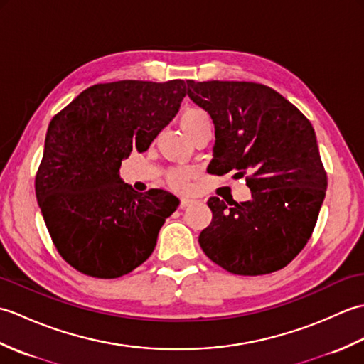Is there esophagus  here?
Masks as SVG:
<instances>
[{
  "instance_id": "1",
  "label": "esophagus",
  "mask_w": 364,
  "mask_h": 364,
  "mask_svg": "<svg viewBox=\"0 0 364 364\" xmlns=\"http://www.w3.org/2000/svg\"><path fill=\"white\" fill-rule=\"evenodd\" d=\"M194 203H196V198H192V197H183L181 202H180V206H181V208H188V206L194 205Z\"/></svg>"
}]
</instances>
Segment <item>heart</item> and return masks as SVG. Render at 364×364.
Masks as SVG:
<instances>
[{"label": "heart", "mask_w": 364, "mask_h": 364, "mask_svg": "<svg viewBox=\"0 0 364 364\" xmlns=\"http://www.w3.org/2000/svg\"><path fill=\"white\" fill-rule=\"evenodd\" d=\"M180 125L184 133L191 136L198 128L211 125V117L208 115L206 111L200 109V107H188V109H184L183 114L180 115ZM191 176H192V172L189 168L175 167L168 170L167 181L170 186L175 189H184L189 184Z\"/></svg>", "instance_id": "heart-1"}]
</instances>
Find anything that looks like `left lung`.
I'll return each instance as SVG.
<instances>
[{
    "label": "left lung",
    "mask_w": 364,
    "mask_h": 364,
    "mask_svg": "<svg viewBox=\"0 0 364 364\" xmlns=\"http://www.w3.org/2000/svg\"><path fill=\"white\" fill-rule=\"evenodd\" d=\"M188 95L214 123L208 172L245 173L249 202L208 200L213 220L198 236L215 264L236 275L280 270L304 249L326 198L314 129L274 89L245 81H186Z\"/></svg>",
    "instance_id": "obj_1"
}]
</instances>
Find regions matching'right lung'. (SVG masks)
Instances as JSON below:
<instances>
[{
  "label": "right lung",
  "instance_id": "right-lung-1",
  "mask_svg": "<svg viewBox=\"0 0 364 364\" xmlns=\"http://www.w3.org/2000/svg\"><path fill=\"white\" fill-rule=\"evenodd\" d=\"M184 95L183 80L95 84L50 122L36 196L54 245L76 270L119 278L153 253L180 200L162 189L139 194L120 166L149 150Z\"/></svg>",
  "mask_w": 364,
  "mask_h": 364
}]
</instances>
